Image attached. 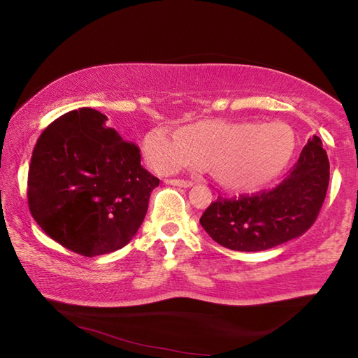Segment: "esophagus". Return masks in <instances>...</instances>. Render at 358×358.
<instances>
[{
  "label": "esophagus",
  "mask_w": 358,
  "mask_h": 358,
  "mask_svg": "<svg viewBox=\"0 0 358 358\" xmlns=\"http://www.w3.org/2000/svg\"><path fill=\"white\" fill-rule=\"evenodd\" d=\"M166 183L172 186H178V187H191L194 185L192 181H187V180H167Z\"/></svg>",
  "instance_id": "esophagus-1"
}]
</instances>
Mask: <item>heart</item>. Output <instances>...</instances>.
<instances>
[{
  "label": "heart",
  "mask_w": 358,
  "mask_h": 358,
  "mask_svg": "<svg viewBox=\"0 0 358 358\" xmlns=\"http://www.w3.org/2000/svg\"><path fill=\"white\" fill-rule=\"evenodd\" d=\"M295 150L296 135L283 121L203 120L183 126L178 134L154 127L143 140V157L152 171L171 173L199 166L235 192L257 191L278 178Z\"/></svg>",
  "instance_id": "obj_1"
}]
</instances>
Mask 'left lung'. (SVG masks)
<instances>
[{
    "instance_id": "obj_1",
    "label": "left lung",
    "mask_w": 358,
    "mask_h": 358,
    "mask_svg": "<svg viewBox=\"0 0 358 358\" xmlns=\"http://www.w3.org/2000/svg\"><path fill=\"white\" fill-rule=\"evenodd\" d=\"M329 185V159L322 140H308L281 183L254 195L222 199L200 218L209 237L227 249L258 252L300 237L314 224Z\"/></svg>"
}]
</instances>
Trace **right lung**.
Returning a JSON list of instances; mask_svg holds the SVG:
<instances>
[{"mask_svg":"<svg viewBox=\"0 0 358 358\" xmlns=\"http://www.w3.org/2000/svg\"><path fill=\"white\" fill-rule=\"evenodd\" d=\"M90 108L44 129L29 166L27 201L41 229L80 255L115 252L146 217L159 180L141 166L138 146Z\"/></svg>","mask_w":358,"mask_h":358,"instance_id":"right-lung-1","label":"right lung"}]
</instances>
